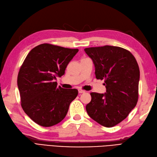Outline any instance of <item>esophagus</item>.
<instances>
[{"label": "esophagus", "instance_id": "esophagus-1", "mask_svg": "<svg viewBox=\"0 0 157 157\" xmlns=\"http://www.w3.org/2000/svg\"><path fill=\"white\" fill-rule=\"evenodd\" d=\"M78 92L79 94H83V93H85V91L83 90H81V89H79Z\"/></svg>", "mask_w": 157, "mask_h": 157}]
</instances>
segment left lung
<instances>
[{"label": "left lung", "instance_id": "left-lung-1", "mask_svg": "<svg viewBox=\"0 0 157 157\" xmlns=\"http://www.w3.org/2000/svg\"><path fill=\"white\" fill-rule=\"evenodd\" d=\"M93 60L95 77L104 79L105 94L91 92L86 107L87 114L99 124L112 127L127 118L139 98L140 71L131 52L112 46L85 48Z\"/></svg>", "mask_w": 157, "mask_h": 157}]
</instances>
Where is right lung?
<instances>
[{"instance_id":"1","label":"right lung","mask_w":157,"mask_h":157,"mask_svg":"<svg viewBox=\"0 0 157 157\" xmlns=\"http://www.w3.org/2000/svg\"><path fill=\"white\" fill-rule=\"evenodd\" d=\"M78 49L42 44L32 49L20 68L17 83L24 111L36 123L52 127L65 118L76 89L65 90L54 82L65 73Z\"/></svg>"}]
</instances>
